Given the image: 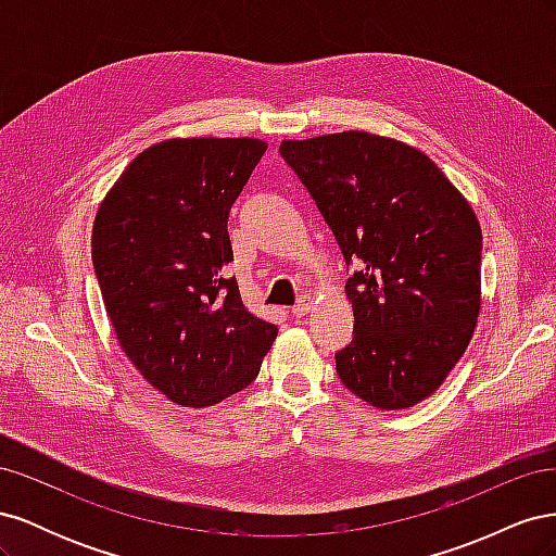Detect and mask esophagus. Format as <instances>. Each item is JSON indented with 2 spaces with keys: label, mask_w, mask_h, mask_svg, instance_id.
Returning <instances> with one entry per match:
<instances>
[{
  "label": "esophagus",
  "mask_w": 556,
  "mask_h": 556,
  "mask_svg": "<svg viewBox=\"0 0 556 556\" xmlns=\"http://www.w3.org/2000/svg\"><path fill=\"white\" fill-rule=\"evenodd\" d=\"M311 308H313V299L308 294H301V299L296 301V306L292 308V315L294 317H304Z\"/></svg>",
  "instance_id": "esophagus-1"
}]
</instances>
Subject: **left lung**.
<instances>
[{"instance_id":"obj_1","label":"left lung","mask_w":556,"mask_h":556,"mask_svg":"<svg viewBox=\"0 0 556 556\" xmlns=\"http://www.w3.org/2000/svg\"><path fill=\"white\" fill-rule=\"evenodd\" d=\"M280 155L333 231L348 266L355 336L336 374L374 408L431 396L480 313V223L425 153L366 131L282 141Z\"/></svg>"}]
</instances>
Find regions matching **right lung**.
Instances as JSON below:
<instances>
[{
	"label": "right lung",
	"instance_id": "obj_1",
	"mask_svg": "<svg viewBox=\"0 0 556 556\" xmlns=\"http://www.w3.org/2000/svg\"><path fill=\"white\" fill-rule=\"evenodd\" d=\"M266 143L169 139L146 148L97 211L92 266L117 343L185 408L220 403L257 378L278 327L241 301L227 233Z\"/></svg>",
	"mask_w": 556,
	"mask_h": 556
}]
</instances>
